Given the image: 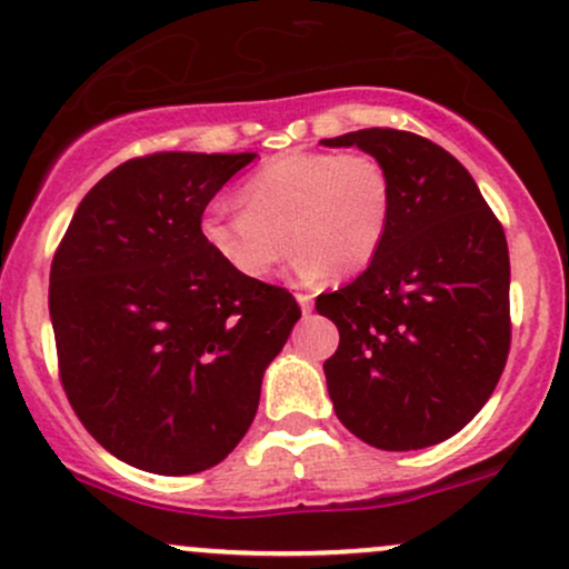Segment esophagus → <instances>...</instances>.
I'll return each mask as SVG.
<instances>
[{
	"label": "esophagus",
	"instance_id": "esophagus-1",
	"mask_svg": "<svg viewBox=\"0 0 569 569\" xmlns=\"http://www.w3.org/2000/svg\"><path fill=\"white\" fill-rule=\"evenodd\" d=\"M297 302H299V307H302V312H310L312 310V297H310V293L299 291L297 293Z\"/></svg>",
	"mask_w": 569,
	"mask_h": 569
}]
</instances>
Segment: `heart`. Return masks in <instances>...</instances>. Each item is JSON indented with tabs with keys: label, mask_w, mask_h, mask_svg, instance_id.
Wrapping results in <instances>:
<instances>
[{
	"label": "heart",
	"mask_w": 569,
	"mask_h": 569,
	"mask_svg": "<svg viewBox=\"0 0 569 569\" xmlns=\"http://www.w3.org/2000/svg\"><path fill=\"white\" fill-rule=\"evenodd\" d=\"M238 200L243 211L213 202L198 224L202 243L221 264L262 280L289 253L291 240L299 278H348L380 253L393 184L382 162L367 152H286L248 176Z\"/></svg>",
	"instance_id": "obj_1"
}]
</instances>
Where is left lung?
<instances>
[{
  "label": "left lung",
  "instance_id": "1",
  "mask_svg": "<svg viewBox=\"0 0 569 569\" xmlns=\"http://www.w3.org/2000/svg\"><path fill=\"white\" fill-rule=\"evenodd\" d=\"M385 166L393 213L380 253L316 310L339 329L323 363L335 411L388 452L433 447L479 415L511 350L506 232L439 143L393 128L323 139Z\"/></svg>",
  "mask_w": 569,
  "mask_h": 569
}]
</instances>
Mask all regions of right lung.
<instances>
[{
    "label": "right lung",
    "instance_id": "right-lung-1",
    "mask_svg": "<svg viewBox=\"0 0 569 569\" xmlns=\"http://www.w3.org/2000/svg\"><path fill=\"white\" fill-rule=\"evenodd\" d=\"M253 158L122 162L84 194L56 248L58 377L88 433L141 471L187 476L224 460L302 316L289 291L238 276L200 238L206 206Z\"/></svg>",
    "mask_w": 569,
    "mask_h": 569
}]
</instances>
